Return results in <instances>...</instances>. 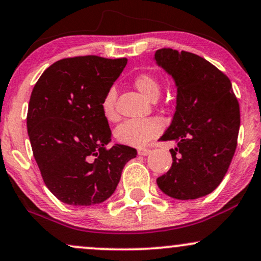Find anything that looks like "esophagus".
Masks as SVG:
<instances>
[{
    "label": "esophagus",
    "instance_id": "obj_1",
    "mask_svg": "<svg viewBox=\"0 0 261 261\" xmlns=\"http://www.w3.org/2000/svg\"><path fill=\"white\" fill-rule=\"evenodd\" d=\"M137 153H139V155H148L149 153H151V149H148V148H140L139 151H137Z\"/></svg>",
    "mask_w": 261,
    "mask_h": 261
}]
</instances>
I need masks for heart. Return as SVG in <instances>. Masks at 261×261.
<instances>
[{
    "label": "heart",
    "mask_w": 261,
    "mask_h": 261,
    "mask_svg": "<svg viewBox=\"0 0 261 261\" xmlns=\"http://www.w3.org/2000/svg\"><path fill=\"white\" fill-rule=\"evenodd\" d=\"M134 85L139 91L151 100H155L160 97L161 85L157 79L147 73H141L135 77ZM115 88H110L104 95L101 101V110L108 120H115ZM164 124L160 118H146V119H130L125 121L116 128V140L124 145L133 146V147H143L163 130Z\"/></svg>",
    "instance_id": "b5f03b06"
}]
</instances>
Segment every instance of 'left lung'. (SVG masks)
<instances>
[{
  "label": "left lung",
  "instance_id": "obj_1",
  "mask_svg": "<svg viewBox=\"0 0 261 261\" xmlns=\"http://www.w3.org/2000/svg\"><path fill=\"white\" fill-rule=\"evenodd\" d=\"M160 67L176 86V107L162 141H174L173 163L157 179L166 195L194 200L207 195L226 175L237 148L241 114L228 77L193 53L160 49Z\"/></svg>",
  "mask_w": 261,
  "mask_h": 261
}]
</instances>
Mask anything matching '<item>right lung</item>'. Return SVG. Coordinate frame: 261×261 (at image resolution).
I'll return each instance as SVG.
<instances>
[{"label": "right lung", "mask_w": 261, "mask_h": 261, "mask_svg": "<svg viewBox=\"0 0 261 261\" xmlns=\"http://www.w3.org/2000/svg\"><path fill=\"white\" fill-rule=\"evenodd\" d=\"M127 59L88 55L47 67L33 88L27 128L47 189L60 201L91 206L113 195L125 164L137 151L108 149L112 131L101 110L104 95Z\"/></svg>", "instance_id": "obj_1"}]
</instances>
